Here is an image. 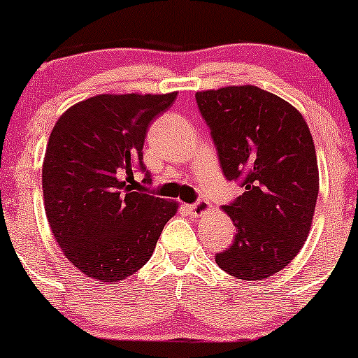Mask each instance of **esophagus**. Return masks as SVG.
<instances>
[{
	"label": "esophagus",
	"mask_w": 358,
	"mask_h": 358,
	"mask_svg": "<svg viewBox=\"0 0 358 358\" xmlns=\"http://www.w3.org/2000/svg\"><path fill=\"white\" fill-rule=\"evenodd\" d=\"M188 210H190L192 215L200 217V215H203V213L210 212V203H208L207 200H196L195 203L188 205Z\"/></svg>",
	"instance_id": "obj_1"
}]
</instances>
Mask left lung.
<instances>
[{
  "instance_id": "1",
  "label": "left lung",
  "mask_w": 358,
  "mask_h": 358,
  "mask_svg": "<svg viewBox=\"0 0 358 358\" xmlns=\"http://www.w3.org/2000/svg\"><path fill=\"white\" fill-rule=\"evenodd\" d=\"M222 173L244 193L224 205L236 237L215 254L220 269L259 281L303 248L318 199V165L306 121L289 102L254 85L195 94Z\"/></svg>"
}]
</instances>
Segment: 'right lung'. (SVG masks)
Instances as JSON below:
<instances>
[{
    "mask_svg": "<svg viewBox=\"0 0 358 358\" xmlns=\"http://www.w3.org/2000/svg\"><path fill=\"white\" fill-rule=\"evenodd\" d=\"M175 99L176 92L102 94L65 110L52 129L45 212L60 249L85 276L117 282L136 273L176 213L175 202L136 192L133 180L138 170L151 185L143 163L148 127Z\"/></svg>",
    "mask_w": 358,
    "mask_h": 358,
    "instance_id": "right-lung-1",
    "label": "right lung"
}]
</instances>
